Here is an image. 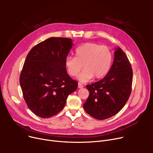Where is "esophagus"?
Returning a JSON list of instances; mask_svg holds the SVG:
<instances>
[{"label": "esophagus", "instance_id": "1", "mask_svg": "<svg viewBox=\"0 0 153 153\" xmlns=\"http://www.w3.org/2000/svg\"><path fill=\"white\" fill-rule=\"evenodd\" d=\"M83 87H84V86H83L82 84H80V83H78V88H79V89H80V88H82Z\"/></svg>", "mask_w": 153, "mask_h": 153}]
</instances>
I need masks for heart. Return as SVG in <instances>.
Segmentation results:
<instances>
[{
    "label": "heart",
    "instance_id": "1",
    "mask_svg": "<svg viewBox=\"0 0 153 153\" xmlns=\"http://www.w3.org/2000/svg\"><path fill=\"white\" fill-rule=\"evenodd\" d=\"M113 54L106 46L94 43H86L76 50V57L68 56L65 59V67L71 76H76L84 68L77 79L81 82H88L92 77L99 79L105 76L109 72Z\"/></svg>",
    "mask_w": 153,
    "mask_h": 153
}]
</instances>
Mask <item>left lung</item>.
Listing matches in <instances>:
<instances>
[{"instance_id": "8db88e82", "label": "left lung", "mask_w": 153, "mask_h": 153, "mask_svg": "<svg viewBox=\"0 0 153 153\" xmlns=\"http://www.w3.org/2000/svg\"><path fill=\"white\" fill-rule=\"evenodd\" d=\"M133 71L126 55L117 47L113 64L100 81L87 85L90 92L84 103L87 113L97 120L113 117L122 109L131 91Z\"/></svg>"}]
</instances>
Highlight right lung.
I'll return each mask as SVG.
<instances>
[{
    "mask_svg": "<svg viewBox=\"0 0 153 153\" xmlns=\"http://www.w3.org/2000/svg\"><path fill=\"white\" fill-rule=\"evenodd\" d=\"M72 39L51 37L35 46L27 56L20 76L23 97L28 108L41 118L62 110L77 82L68 74L65 59Z\"/></svg>",
    "mask_w": 153,
    "mask_h": 153,
    "instance_id": "obj_1",
    "label": "right lung"
}]
</instances>
